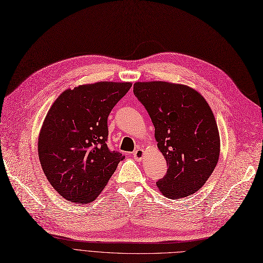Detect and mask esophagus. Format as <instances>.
I'll list each match as a JSON object with an SVG mask.
<instances>
[{
  "label": "esophagus",
  "mask_w": 263,
  "mask_h": 263,
  "mask_svg": "<svg viewBox=\"0 0 263 263\" xmlns=\"http://www.w3.org/2000/svg\"><path fill=\"white\" fill-rule=\"evenodd\" d=\"M144 155H145L144 149L138 148L137 151H135V152L133 153V157H134V159L137 160V161H141V160L143 159V157H144Z\"/></svg>",
  "instance_id": "obj_1"
}]
</instances>
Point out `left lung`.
Instances as JSON below:
<instances>
[{"instance_id":"left-lung-1","label":"left lung","mask_w":263,"mask_h":263,"mask_svg":"<svg viewBox=\"0 0 263 263\" xmlns=\"http://www.w3.org/2000/svg\"><path fill=\"white\" fill-rule=\"evenodd\" d=\"M133 92L148 111L167 174L156 185L170 199L196 193L215 170L220 135L215 116L193 87L166 81L135 82Z\"/></svg>"}]
</instances>
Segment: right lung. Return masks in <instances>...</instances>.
Segmentation results:
<instances>
[{"label": "right lung", "instance_id": "add662e5", "mask_svg": "<svg viewBox=\"0 0 263 263\" xmlns=\"http://www.w3.org/2000/svg\"><path fill=\"white\" fill-rule=\"evenodd\" d=\"M131 86L79 85L65 90L48 109L39 133V159L48 182L68 201H94L124 158L107 146V119Z\"/></svg>", "mask_w": 263, "mask_h": 263}]
</instances>
